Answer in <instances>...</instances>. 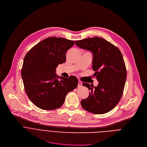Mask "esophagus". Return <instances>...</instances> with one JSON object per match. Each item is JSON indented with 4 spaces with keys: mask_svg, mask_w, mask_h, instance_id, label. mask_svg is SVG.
Segmentation results:
<instances>
[{
    "mask_svg": "<svg viewBox=\"0 0 147 147\" xmlns=\"http://www.w3.org/2000/svg\"><path fill=\"white\" fill-rule=\"evenodd\" d=\"M82 86V82L81 81L79 80V81H78V87H81Z\"/></svg>",
    "mask_w": 147,
    "mask_h": 147,
    "instance_id": "esophagus-1",
    "label": "esophagus"
}]
</instances>
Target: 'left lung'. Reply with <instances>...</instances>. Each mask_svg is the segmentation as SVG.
<instances>
[{
  "mask_svg": "<svg viewBox=\"0 0 147 147\" xmlns=\"http://www.w3.org/2000/svg\"><path fill=\"white\" fill-rule=\"evenodd\" d=\"M81 49L93 55L92 68L98 81L97 86L83 83L90 90L89 97L80 102L82 108L93 113L104 114L119 102L125 87L127 73L120 50L105 39L94 37L75 41Z\"/></svg>",
  "mask_w": 147,
  "mask_h": 147,
  "instance_id": "obj_1",
  "label": "left lung"
}]
</instances>
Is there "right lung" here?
<instances>
[{
	"mask_svg": "<svg viewBox=\"0 0 147 147\" xmlns=\"http://www.w3.org/2000/svg\"><path fill=\"white\" fill-rule=\"evenodd\" d=\"M74 44V41L65 38L50 37L26 53L21 76L28 98L37 107L44 110L60 108L67 93L77 87L78 80L75 76L65 79L55 74V68L65 62L66 53Z\"/></svg>",
	"mask_w": 147,
	"mask_h": 147,
	"instance_id": "1",
	"label": "right lung"
}]
</instances>
